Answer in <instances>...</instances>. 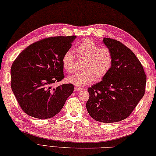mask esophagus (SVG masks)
<instances>
[{
  "instance_id": "1",
  "label": "esophagus",
  "mask_w": 156,
  "mask_h": 156,
  "mask_svg": "<svg viewBox=\"0 0 156 156\" xmlns=\"http://www.w3.org/2000/svg\"><path fill=\"white\" fill-rule=\"evenodd\" d=\"M83 89L81 88L80 87H78V86H75V91H81V90H83Z\"/></svg>"
}]
</instances>
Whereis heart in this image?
Wrapping results in <instances>:
<instances>
[{
  "mask_svg": "<svg viewBox=\"0 0 156 156\" xmlns=\"http://www.w3.org/2000/svg\"><path fill=\"white\" fill-rule=\"evenodd\" d=\"M76 57L83 61L82 72L68 76L66 81L78 87L90 84L95 80L100 81L108 75L113 63L111 50L99 45L90 39H86L75 47ZM75 58L70 50L66 51L61 58V65L67 73L73 72Z\"/></svg>",
  "mask_w": 156,
  "mask_h": 156,
  "instance_id": "obj_1",
  "label": "heart"
}]
</instances>
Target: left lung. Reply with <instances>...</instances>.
<instances>
[{
    "label": "left lung",
    "instance_id": "obj_1",
    "mask_svg": "<svg viewBox=\"0 0 156 156\" xmlns=\"http://www.w3.org/2000/svg\"><path fill=\"white\" fill-rule=\"evenodd\" d=\"M113 56L112 68L100 82L88 88L86 108L94 119L104 123L123 120L131 114L145 93L147 76L132 51L119 41L104 38Z\"/></svg>",
    "mask_w": 156,
    "mask_h": 156
}]
</instances>
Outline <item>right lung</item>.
<instances>
[{
  "instance_id": "1",
  "label": "right lung",
  "mask_w": 156,
  "mask_h": 156,
  "mask_svg": "<svg viewBox=\"0 0 156 156\" xmlns=\"http://www.w3.org/2000/svg\"><path fill=\"white\" fill-rule=\"evenodd\" d=\"M75 36L45 38L20 53L11 68V88L28 115L48 119L59 113L73 93L72 83L52 85L64 78L61 58Z\"/></svg>"
}]
</instances>
